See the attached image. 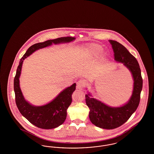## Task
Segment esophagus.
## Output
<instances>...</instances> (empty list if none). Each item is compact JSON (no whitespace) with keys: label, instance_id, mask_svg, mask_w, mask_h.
Wrapping results in <instances>:
<instances>
[{"label":"esophagus","instance_id":"obj_1","mask_svg":"<svg viewBox=\"0 0 154 154\" xmlns=\"http://www.w3.org/2000/svg\"><path fill=\"white\" fill-rule=\"evenodd\" d=\"M85 85V81L82 80H80L77 83V89H82V88H84Z\"/></svg>","mask_w":154,"mask_h":154}]
</instances>
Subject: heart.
<instances>
[{"instance_id": "b5f03b06", "label": "heart", "mask_w": 154, "mask_h": 154, "mask_svg": "<svg viewBox=\"0 0 154 154\" xmlns=\"http://www.w3.org/2000/svg\"><path fill=\"white\" fill-rule=\"evenodd\" d=\"M103 52V48L99 45H91L83 50V55L86 57H94L99 55Z\"/></svg>"}]
</instances>
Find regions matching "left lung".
Masks as SVG:
<instances>
[{
	"label": "left lung",
	"mask_w": 154,
	"mask_h": 154,
	"mask_svg": "<svg viewBox=\"0 0 154 154\" xmlns=\"http://www.w3.org/2000/svg\"><path fill=\"white\" fill-rule=\"evenodd\" d=\"M114 51L116 62L123 63L132 74L133 79V89L129 101L120 107H111L91 97L88 92L85 95L86 104L90 111V121L96 126L106 129L117 128L126 122L136 110L140 100V94L143 87V79L139 64L132 54L117 41L109 40Z\"/></svg>",
	"instance_id": "8db88e82"
}]
</instances>
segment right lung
<instances>
[{
  "label": "right lung",
  "instance_id": "right-lung-1",
  "mask_svg": "<svg viewBox=\"0 0 154 154\" xmlns=\"http://www.w3.org/2000/svg\"><path fill=\"white\" fill-rule=\"evenodd\" d=\"M75 39V37H63L33 44L28 48L20 61L14 80L15 103L22 116L32 124L39 128L53 129L58 127L65 122L67 109L72 102V96L75 89L76 84L74 83L70 87L65 88L51 102L43 106H33L25 100L20 86V77L23 62L25 59L39 49L50 46L52 44L70 43Z\"/></svg>",
  "mask_w": 154,
  "mask_h": 154
}]
</instances>
